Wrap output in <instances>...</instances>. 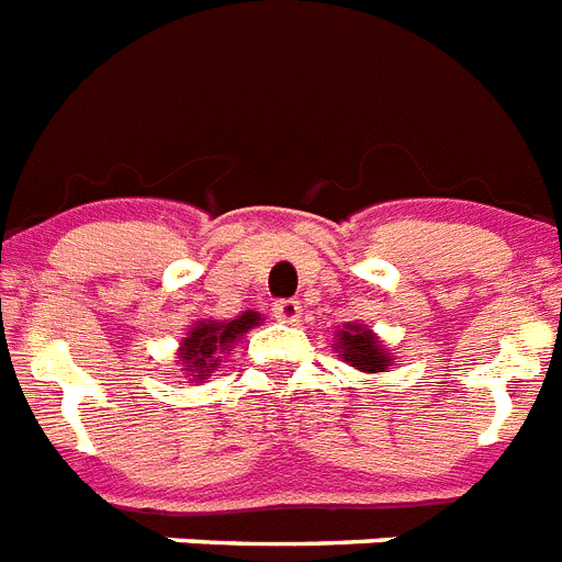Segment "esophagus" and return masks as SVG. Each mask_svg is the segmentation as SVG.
Instances as JSON below:
<instances>
[{
    "mask_svg": "<svg viewBox=\"0 0 562 562\" xmlns=\"http://www.w3.org/2000/svg\"><path fill=\"white\" fill-rule=\"evenodd\" d=\"M300 314H303L300 300H277V303H273V317H277V321L296 323L300 321Z\"/></svg>",
    "mask_w": 562,
    "mask_h": 562,
    "instance_id": "esophagus-1",
    "label": "esophagus"
}]
</instances>
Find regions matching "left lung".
Segmentation results:
<instances>
[{"mask_svg":"<svg viewBox=\"0 0 562 562\" xmlns=\"http://www.w3.org/2000/svg\"><path fill=\"white\" fill-rule=\"evenodd\" d=\"M335 349H340L346 363L358 367L360 372H384L386 367H392V355L372 335V328L360 326V323H349L337 331Z\"/></svg>","mask_w":562,"mask_h":562,"instance_id":"1","label":"left lung"}]
</instances>
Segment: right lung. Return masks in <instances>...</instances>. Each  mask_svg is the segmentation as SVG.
Here are the masks:
<instances>
[{
  "label": "right lung",
  "instance_id": "1",
  "mask_svg": "<svg viewBox=\"0 0 562 562\" xmlns=\"http://www.w3.org/2000/svg\"><path fill=\"white\" fill-rule=\"evenodd\" d=\"M262 321L257 312L239 314L236 321H202L195 323L187 337L181 340V349H178V358L187 367V372H193V381H202L204 375H210L213 369L218 367V358L225 352H231V346L239 340L248 328H254Z\"/></svg>",
  "mask_w": 562,
  "mask_h": 562
}]
</instances>
